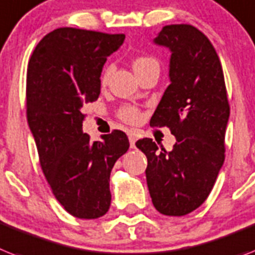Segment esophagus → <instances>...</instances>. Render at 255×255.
<instances>
[{"mask_svg": "<svg viewBox=\"0 0 255 255\" xmlns=\"http://www.w3.org/2000/svg\"><path fill=\"white\" fill-rule=\"evenodd\" d=\"M129 142H130V147L134 148L135 147V142H136V135L134 132H129Z\"/></svg>", "mask_w": 255, "mask_h": 255, "instance_id": "obj_1", "label": "esophagus"}]
</instances>
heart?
I'll use <instances>...</instances> for the list:
<instances>
[{"mask_svg": "<svg viewBox=\"0 0 255 255\" xmlns=\"http://www.w3.org/2000/svg\"><path fill=\"white\" fill-rule=\"evenodd\" d=\"M155 66L159 67V64H157V61L151 56H138L134 58V61H132V69H134L136 75L142 74V73H144L146 70H148V69ZM111 73H112V66L105 67L102 75L103 85L107 83ZM119 116L120 119L128 124H136L140 120L139 109H136L135 107H131V105H124L123 108L120 109Z\"/></svg>", "mask_w": 255, "mask_h": 255, "instance_id": "1", "label": "heart"}]
</instances>
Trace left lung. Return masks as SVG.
Wrapping results in <instances>:
<instances>
[{
	"label": "left lung",
	"instance_id": "8db88e82",
	"mask_svg": "<svg viewBox=\"0 0 255 255\" xmlns=\"http://www.w3.org/2000/svg\"><path fill=\"white\" fill-rule=\"evenodd\" d=\"M153 43L170 50L168 86L151 126L176 136L172 151L150 138L135 143L147 156L146 178L157 211L190 214L207 199L224 163L229 104L222 64L205 33L190 24L163 27Z\"/></svg>",
	"mask_w": 255,
	"mask_h": 255
}]
</instances>
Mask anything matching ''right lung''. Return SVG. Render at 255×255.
Instances as JSON below:
<instances>
[{
    "label": "right lung",
    "instance_id": "add662e5",
    "mask_svg": "<svg viewBox=\"0 0 255 255\" xmlns=\"http://www.w3.org/2000/svg\"><path fill=\"white\" fill-rule=\"evenodd\" d=\"M125 35L62 27L40 40L27 70V120L40 165L54 197L70 215L98 219L111 206L109 177L129 148L121 130L91 142L82 131L83 105L100 95L107 57Z\"/></svg>",
    "mask_w": 255,
    "mask_h": 255
}]
</instances>
